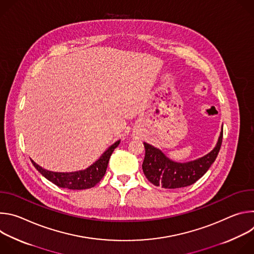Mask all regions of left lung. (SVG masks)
Instances as JSON below:
<instances>
[{
    "mask_svg": "<svg viewBox=\"0 0 254 254\" xmlns=\"http://www.w3.org/2000/svg\"><path fill=\"white\" fill-rule=\"evenodd\" d=\"M223 137V127L215 148L207 155L197 160L178 163L170 160L161 150L143 142L146 155L142 171L146 178L155 186L165 189H176L194 184L211 167L218 155Z\"/></svg>",
    "mask_w": 254,
    "mask_h": 254,
    "instance_id": "8db88e82",
    "label": "left lung"
}]
</instances>
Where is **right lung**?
Segmentation results:
<instances>
[{
    "label": "right lung",
    "instance_id": "obj_1",
    "mask_svg": "<svg viewBox=\"0 0 254 254\" xmlns=\"http://www.w3.org/2000/svg\"><path fill=\"white\" fill-rule=\"evenodd\" d=\"M121 140L116 141L114 144L108 148L101 157L93 163L91 166L86 168L85 170L70 172V173H60V172H52L43 169L39 165L36 164L33 160H31L34 167L37 169L42 176H44L50 182L55 184L60 188H67L70 190H83L94 187L99 181L103 178L106 168L108 165V161L115 151V149L119 146Z\"/></svg>",
    "mask_w": 254,
    "mask_h": 254
}]
</instances>
